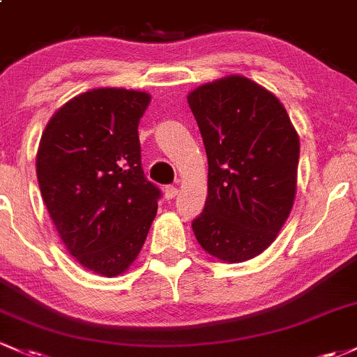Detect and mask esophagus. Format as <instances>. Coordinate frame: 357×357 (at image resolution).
Segmentation results:
<instances>
[{
  "mask_svg": "<svg viewBox=\"0 0 357 357\" xmlns=\"http://www.w3.org/2000/svg\"><path fill=\"white\" fill-rule=\"evenodd\" d=\"M176 195H178V188H176V186H166V188H164V197H166V199L176 198Z\"/></svg>",
  "mask_w": 357,
  "mask_h": 357,
  "instance_id": "1",
  "label": "esophagus"
}]
</instances>
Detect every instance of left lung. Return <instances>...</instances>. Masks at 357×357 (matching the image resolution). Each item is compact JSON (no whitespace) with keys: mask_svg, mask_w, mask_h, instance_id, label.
Wrapping results in <instances>:
<instances>
[{"mask_svg":"<svg viewBox=\"0 0 357 357\" xmlns=\"http://www.w3.org/2000/svg\"><path fill=\"white\" fill-rule=\"evenodd\" d=\"M208 158V197L191 222L217 259L242 262L273 244L296 193L300 139L273 93L227 76L188 95Z\"/></svg>","mask_w":357,"mask_h":357,"instance_id":"8db88e82","label":"left lung"}]
</instances>
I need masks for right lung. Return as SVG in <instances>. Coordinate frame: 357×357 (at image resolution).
Instances as JSON below:
<instances>
[{
	"instance_id": "1",
	"label": "right lung",
	"mask_w": 357,
	"mask_h": 357,
	"mask_svg": "<svg viewBox=\"0 0 357 357\" xmlns=\"http://www.w3.org/2000/svg\"><path fill=\"white\" fill-rule=\"evenodd\" d=\"M149 101L134 89L86 91L54 113L38 146V186L59 237L101 276L127 271L158 211L137 132Z\"/></svg>"
}]
</instances>
